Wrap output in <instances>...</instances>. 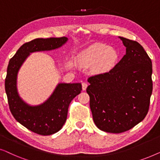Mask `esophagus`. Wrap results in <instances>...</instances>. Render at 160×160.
Segmentation results:
<instances>
[{
    "label": "esophagus",
    "instance_id": "1",
    "mask_svg": "<svg viewBox=\"0 0 160 160\" xmlns=\"http://www.w3.org/2000/svg\"><path fill=\"white\" fill-rule=\"evenodd\" d=\"M87 87V83L83 82L82 83V89H83V90H84V91L86 90Z\"/></svg>",
    "mask_w": 160,
    "mask_h": 160
}]
</instances>
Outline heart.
Instances as JSON below:
<instances>
[{
    "instance_id": "heart-1",
    "label": "heart",
    "mask_w": 160,
    "mask_h": 160,
    "mask_svg": "<svg viewBox=\"0 0 160 160\" xmlns=\"http://www.w3.org/2000/svg\"><path fill=\"white\" fill-rule=\"evenodd\" d=\"M119 58L117 50L105 43H95L84 50L78 57V62L84 66L93 67L94 71L103 72L111 70Z\"/></svg>"
}]
</instances>
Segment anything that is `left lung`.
I'll list each match as a JSON object with an SVG mask.
<instances>
[{
    "label": "left lung",
    "instance_id": "left-lung-1",
    "mask_svg": "<svg viewBox=\"0 0 160 160\" xmlns=\"http://www.w3.org/2000/svg\"><path fill=\"white\" fill-rule=\"evenodd\" d=\"M126 54L112 69L88 78L87 92L95 125L111 133L128 131L143 121L152 93V62L137 41L119 37Z\"/></svg>",
    "mask_w": 160,
    "mask_h": 160
}]
</instances>
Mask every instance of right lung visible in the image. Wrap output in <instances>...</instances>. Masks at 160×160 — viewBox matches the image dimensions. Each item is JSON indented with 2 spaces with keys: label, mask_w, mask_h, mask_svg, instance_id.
I'll return each mask as SVG.
<instances>
[{
  "label": "right lung",
  "mask_w": 160,
  "mask_h": 160,
  "mask_svg": "<svg viewBox=\"0 0 160 160\" xmlns=\"http://www.w3.org/2000/svg\"><path fill=\"white\" fill-rule=\"evenodd\" d=\"M67 41L66 37L34 39L24 43L8 62L5 90L11 113L22 125L38 135H52L62 128L66 121L69 105L81 93L82 84H59L47 101L39 106H31L18 95L17 73L30 53L55 49L62 47Z\"/></svg>",
  "instance_id": "1"
}]
</instances>
